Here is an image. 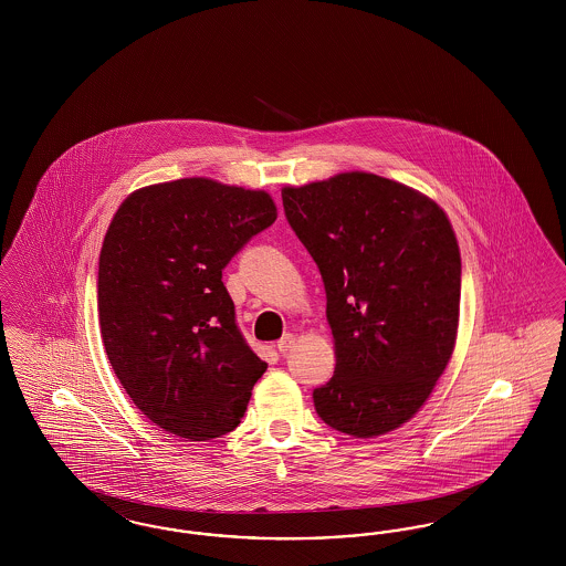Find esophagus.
Wrapping results in <instances>:
<instances>
[{
    "instance_id": "34e87169",
    "label": "esophagus",
    "mask_w": 566,
    "mask_h": 566,
    "mask_svg": "<svg viewBox=\"0 0 566 566\" xmlns=\"http://www.w3.org/2000/svg\"><path fill=\"white\" fill-rule=\"evenodd\" d=\"M293 346H295V335H293V333H286V335L277 342V350H280V354H286Z\"/></svg>"
}]
</instances>
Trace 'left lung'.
I'll return each instance as SVG.
<instances>
[{
  "label": "left lung",
  "instance_id": "8db88e82",
  "mask_svg": "<svg viewBox=\"0 0 566 566\" xmlns=\"http://www.w3.org/2000/svg\"><path fill=\"white\" fill-rule=\"evenodd\" d=\"M323 275L335 374L314 390L335 431L399 429L431 397L457 344L460 250L431 197L367 171L282 189Z\"/></svg>",
  "mask_w": 566,
  "mask_h": 566
}]
</instances>
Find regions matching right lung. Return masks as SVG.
I'll return each instance as SVG.
<instances>
[{"mask_svg": "<svg viewBox=\"0 0 566 566\" xmlns=\"http://www.w3.org/2000/svg\"><path fill=\"white\" fill-rule=\"evenodd\" d=\"M275 218L270 192L210 178L134 190L112 218L97 275L102 339L163 431L208 441L240 424L268 363L235 324L222 270Z\"/></svg>", "mask_w": 566, "mask_h": 566, "instance_id": "1", "label": "right lung"}]
</instances>
